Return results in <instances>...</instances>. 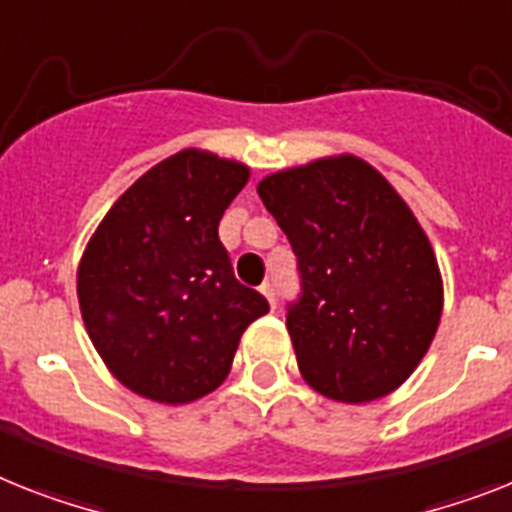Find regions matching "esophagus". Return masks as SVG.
Instances as JSON below:
<instances>
[{
    "instance_id": "34e87169",
    "label": "esophagus",
    "mask_w": 512,
    "mask_h": 512,
    "mask_svg": "<svg viewBox=\"0 0 512 512\" xmlns=\"http://www.w3.org/2000/svg\"><path fill=\"white\" fill-rule=\"evenodd\" d=\"M259 290H261V295H264L266 301H269V306H272V308L277 306V301H274V287L269 285V282H264V285H261Z\"/></svg>"
}]
</instances>
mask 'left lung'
<instances>
[{
    "label": "left lung",
    "instance_id": "8db88e82",
    "mask_svg": "<svg viewBox=\"0 0 512 512\" xmlns=\"http://www.w3.org/2000/svg\"><path fill=\"white\" fill-rule=\"evenodd\" d=\"M256 190L298 256L287 332L308 387L350 405L398 390L442 316V274L413 211L353 154L274 172Z\"/></svg>",
    "mask_w": 512,
    "mask_h": 512
}]
</instances>
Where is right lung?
Returning a JSON list of instances; mask_svg holds the SVG:
<instances>
[{
  "label": "right lung",
  "instance_id": "obj_1",
  "mask_svg": "<svg viewBox=\"0 0 512 512\" xmlns=\"http://www.w3.org/2000/svg\"><path fill=\"white\" fill-rule=\"evenodd\" d=\"M251 170L177 151L114 201L78 264L88 337L112 377L141 398L183 405L225 382L240 335L269 311L240 285L219 219Z\"/></svg>",
  "mask_w": 512,
  "mask_h": 512
}]
</instances>
